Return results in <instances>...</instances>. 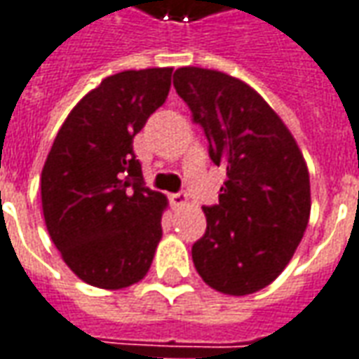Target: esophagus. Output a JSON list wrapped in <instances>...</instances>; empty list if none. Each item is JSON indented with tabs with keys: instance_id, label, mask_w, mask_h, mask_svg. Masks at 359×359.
<instances>
[{
	"instance_id": "34e87169",
	"label": "esophagus",
	"mask_w": 359,
	"mask_h": 359,
	"mask_svg": "<svg viewBox=\"0 0 359 359\" xmlns=\"http://www.w3.org/2000/svg\"><path fill=\"white\" fill-rule=\"evenodd\" d=\"M168 201L172 206H184L187 204V192H172V194H168Z\"/></svg>"
}]
</instances>
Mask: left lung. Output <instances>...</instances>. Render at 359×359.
I'll list each match as a JSON object with an SVG mask.
<instances>
[{"label":"left lung","instance_id":"obj_1","mask_svg":"<svg viewBox=\"0 0 359 359\" xmlns=\"http://www.w3.org/2000/svg\"><path fill=\"white\" fill-rule=\"evenodd\" d=\"M172 85L201 125L208 156L226 168L218 204L192 262L215 290L244 296L286 268L310 218V177L298 144L260 95L241 79L201 67L175 71Z\"/></svg>","mask_w":359,"mask_h":359}]
</instances>
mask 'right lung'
Here are the masks:
<instances>
[{"label": "right lung", "mask_w": 359, "mask_h": 359, "mask_svg": "<svg viewBox=\"0 0 359 359\" xmlns=\"http://www.w3.org/2000/svg\"><path fill=\"white\" fill-rule=\"evenodd\" d=\"M172 69L123 71L81 99L41 172L49 236L83 282L118 290L149 272L167 198L144 187L133 139L167 101Z\"/></svg>", "instance_id": "right-lung-1"}]
</instances>
